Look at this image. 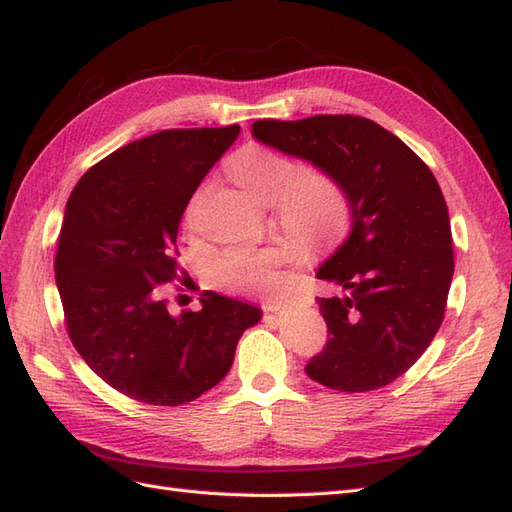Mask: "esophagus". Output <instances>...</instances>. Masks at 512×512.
Instances as JSON below:
<instances>
[{
    "mask_svg": "<svg viewBox=\"0 0 512 512\" xmlns=\"http://www.w3.org/2000/svg\"><path fill=\"white\" fill-rule=\"evenodd\" d=\"M283 305L285 303H281V301H270V303H266V312H279Z\"/></svg>",
    "mask_w": 512,
    "mask_h": 512,
    "instance_id": "1",
    "label": "esophagus"
}]
</instances>
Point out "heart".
<instances>
[{
    "label": "heart",
    "instance_id": "obj_1",
    "mask_svg": "<svg viewBox=\"0 0 512 512\" xmlns=\"http://www.w3.org/2000/svg\"><path fill=\"white\" fill-rule=\"evenodd\" d=\"M296 163L283 152L257 144H244L227 159V172L257 202H275L283 229L303 242L323 246L338 240L349 222V196L338 178L325 170L296 172ZM207 183L198 185L189 200L185 218L192 220ZM301 259V248L292 242L275 246H231L211 266L218 285L233 290L268 294L281 288V266Z\"/></svg>",
    "mask_w": 512,
    "mask_h": 512
}]
</instances>
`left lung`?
I'll use <instances>...</instances> for the list:
<instances>
[{"label": "left lung", "mask_w": 512, "mask_h": 512, "mask_svg": "<svg viewBox=\"0 0 512 512\" xmlns=\"http://www.w3.org/2000/svg\"><path fill=\"white\" fill-rule=\"evenodd\" d=\"M253 137L334 174L349 196L351 233L316 272L342 292L318 299L329 338L305 373L342 392L388 386L430 347L454 277L447 202L432 170L358 115L259 120Z\"/></svg>", "instance_id": "8db88e82"}]
</instances>
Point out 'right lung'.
Returning <instances> with one entry per match:
<instances>
[{
  "instance_id": "add662e5",
  "label": "right lung",
  "mask_w": 512,
  "mask_h": 512,
  "mask_svg": "<svg viewBox=\"0 0 512 512\" xmlns=\"http://www.w3.org/2000/svg\"><path fill=\"white\" fill-rule=\"evenodd\" d=\"M240 126L174 128L133 141L82 174L54 261L67 334L106 384L148 406H181L222 382L261 310L211 292L172 314L176 235L189 198Z\"/></svg>"
}]
</instances>
